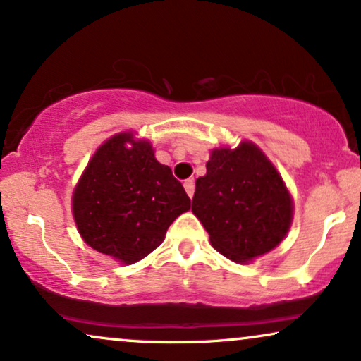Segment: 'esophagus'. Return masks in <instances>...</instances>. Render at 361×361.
Returning <instances> with one entry per match:
<instances>
[{
  "mask_svg": "<svg viewBox=\"0 0 361 361\" xmlns=\"http://www.w3.org/2000/svg\"><path fill=\"white\" fill-rule=\"evenodd\" d=\"M183 186H185L186 195H188V197L192 198L193 193H195V183H193V180H186L185 183H183Z\"/></svg>",
  "mask_w": 361,
  "mask_h": 361,
  "instance_id": "1",
  "label": "esophagus"
}]
</instances>
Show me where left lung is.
I'll use <instances>...</instances> for the list:
<instances>
[{"instance_id":"obj_1","label":"left lung","mask_w":361,"mask_h":361,"mask_svg":"<svg viewBox=\"0 0 361 361\" xmlns=\"http://www.w3.org/2000/svg\"><path fill=\"white\" fill-rule=\"evenodd\" d=\"M193 215L216 252L250 264L276 249L294 219V200L274 163L252 141L210 151L207 175L195 183Z\"/></svg>"}]
</instances>
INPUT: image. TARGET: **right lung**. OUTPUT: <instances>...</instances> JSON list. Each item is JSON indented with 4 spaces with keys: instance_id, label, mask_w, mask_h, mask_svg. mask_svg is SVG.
Listing matches in <instances>:
<instances>
[{
    "instance_id": "1",
    "label": "right lung",
    "mask_w": 361,
    "mask_h": 361,
    "mask_svg": "<svg viewBox=\"0 0 361 361\" xmlns=\"http://www.w3.org/2000/svg\"><path fill=\"white\" fill-rule=\"evenodd\" d=\"M192 202L149 139L117 133L95 149L72 193L82 240L131 266L163 244L166 230Z\"/></svg>"
}]
</instances>
